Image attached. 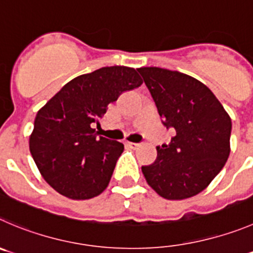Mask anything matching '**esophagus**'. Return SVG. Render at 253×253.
Returning <instances> with one entry per match:
<instances>
[{"label":"esophagus","mask_w":253,"mask_h":253,"mask_svg":"<svg viewBox=\"0 0 253 253\" xmlns=\"http://www.w3.org/2000/svg\"><path fill=\"white\" fill-rule=\"evenodd\" d=\"M127 146H128V147H131V148H133V150H136V148H138L140 147V143H134V142H127Z\"/></svg>","instance_id":"1"}]
</instances>
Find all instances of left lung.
Returning <instances> with one entry per match:
<instances>
[{"instance_id": "1", "label": "left lung", "mask_w": 253, "mask_h": 253, "mask_svg": "<svg viewBox=\"0 0 253 253\" xmlns=\"http://www.w3.org/2000/svg\"><path fill=\"white\" fill-rule=\"evenodd\" d=\"M164 119L176 129L157 159L142 166L148 185L166 200H185L204 191L230 156L231 119L211 89L178 71L137 68Z\"/></svg>"}]
</instances>
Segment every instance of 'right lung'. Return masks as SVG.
Returning a JSON list of instances; mask_svg holds the SVG:
<instances>
[{
  "instance_id": "1",
  "label": "right lung",
  "mask_w": 253,
  "mask_h": 253,
  "mask_svg": "<svg viewBox=\"0 0 253 253\" xmlns=\"http://www.w3.org/2000/svg\"><path fill=\"white\" fill-rule=\"evenodd\" d=\"M142 82L134 68H98L71 80L37 112L30 151L53 190L72 200H88L106 190L125 147L97 136L93 124L122 92Z\"/></svg>"
}]
</instances>
